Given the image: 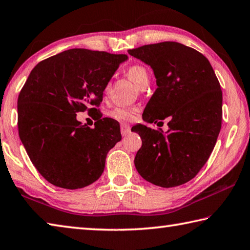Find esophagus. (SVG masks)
Here are the masks:
<instances>
[{"mask_svg": "<svg viewBox=\"0 0 250 250\" xmlns=\"http://www.w3.org/2000/svg\"><path fill=\"white\" fill-rule=\"evenodd\" d=\"M129 132H130V127L128 125H126V124L121 125V133H122L123 136H127Z\"/></svg>", "mask_w": 250, "mask_h": 250, "instance_id": "esophagus-1", "label": "esophagus"}]
</instances>
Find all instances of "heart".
Segmentation results:
<instances>
[{"instance_id": "1", "label": "heart", "mask_w": 250, "mask_h": 250, "mask_svg": "<svg viewBox=\"0 0 250 250\" xmlns=\"http://www.w3.org/2000/svg\"><path fill=\"white\" fill-rule=\"evenodd\" d=\"M126 74H127L129 79L136 83L138 86L144 87L148 84L149 81V73H148L147 69L144 65L139 63H134L126 69ZM108 89V85H106V90ZM134 108H124V107H117L113 109L111 115L113 118L117 121H132L135 115Z\"/></svg>"}]
</instances>
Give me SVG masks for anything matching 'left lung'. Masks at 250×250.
Returning a JSON list of instances; mask_svg holds the SVG:
<instances>
[{"instance_id":"8db88e82","label":"left lung","mask_w":250,"mask_h":250,"mask_svg":"<svg viewBox=\"0 0 250 250\" xmlns=\"http://www.w3.org/2000/svg\"><path fill=\"white\" fill-rule=\"evenodd\" d=\"M128 54L149 64L157 79L158 87L146 105L144 121L159 124L170 118L167 133L145 125L132 128L143 142L135 167L155 186L185 185L202 169L220 134V82L207 57L180 42L150 43Z\"/></svg>"}]
</instances>
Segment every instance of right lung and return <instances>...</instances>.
I'll list each match as a JSON object with an SVG mask.
<instances>
[{"label":"right lung","mask_w":250,"mask_h":250,"mask_svg":"<svg viewBox=\"0 0 250 250\" xmlns=\"http://www.w3.org/2000/svg\"><path fill=\"white\" fill-rule=\"evenodd\" d=\"M126 55L74 48L35 67L17 100L20 138L38 172L63 189H81L103 173L111 148L122 139L120 124L102 117L103 91ZM97 120L82 125L76 113Z\"/></svg>","instance_id":"1"}]
</instances>
